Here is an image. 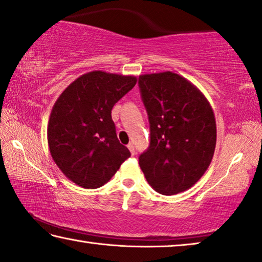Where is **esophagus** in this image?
I'll list each match as a JSON object with an SVG mask.
<instances>
[{"instance_id":"1","label":"esophagus","mask_w":262,"mask_h":262,"mask_svg":"<svg viewBox=\"0 0 262 262\" xmlns=\"http://www.w3.org/2000/svg\"><path fill=\"white\" fill-rule=\"evenodd\" d=\"M127 147H128V149H129V151H130L132 155L134 156V155H135V148H134V144H133V143H129V144H128Z\"/></svg>"}]
</instances>
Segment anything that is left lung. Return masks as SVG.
<instances>
[{
  "mask_svg": "<svg viewBox=\"0 0 262 262\" xmlns=\"http://www.w3.org/2000/svg\"><path fill=\"white\" fill-rule=\"evenodd\" d=\"M150 123V144L139 164L151 188L176 194L201 180L212 161L217 127L212 107L188 79L173 72L139 77Z\"/></svg>",
  "mask_w": 262,
  "mask_h": 262,
  "instance_id": "obj_1",
  "label": "left lung"
}]
</instances>
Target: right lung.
Listing matches in <instances>:
<instances>
[{"mask_svg": "<svg viewBox=\"0 0 262 262\" xmlns=\"http://www.w3.org/2000/svg\"><path fill=\"white\" fill-rule=\"evenodd\" d=\"M134 76L92 71L71 82L57 99L48 123L53 161L85 189L106 184L130 151L120 143L112 108L135 86Z\"/></svg>", "mask_w": 262, "mask_h": 262, "instance_id": "right-lung-1", "label": "right lung"}]
</instances>
